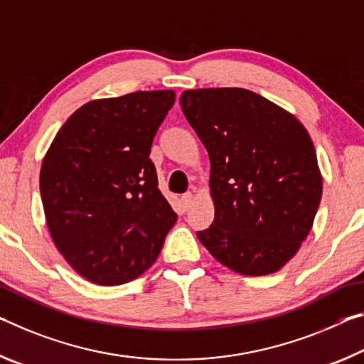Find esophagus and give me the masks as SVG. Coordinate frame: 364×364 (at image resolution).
I'll return each mask as SVG.
<instances>
[{
	"label": "esophagus",
	"mask_w": 364,
	"mask_h": 364,
	"mask_svg": "<svg viewBox=\"0 0 364 364\" xmlns=\"http://www.w3.org/2000/svg\"><path fill=\"white\" fill-rule=\"evenodd\" d=\"M182 206L183 208H186V210H187V208L190 206V205H192V201H193V195H192V192H187L186 195H182Z\"/></svg>",
	"instance_id": "1"
}]
</instances>
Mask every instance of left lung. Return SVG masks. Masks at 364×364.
Here are the masks:
<instances>
[{
  "label": "left lung",
  "mask_w": 364,
  "mask_h": 364,
  "mask_svg": "<svg viewBox=\"0 0 364 364\" xmlns=\"http://www.w3.org/2000/svg\"><path fill=\"white\" fill-rule=\"evenodd\" d=\"M181 106L210 154L214 221L196 232L219 263L266 276L294 258L313 228L323 177L306 129L245 88H200Z\"/></svg>",
  "instance_id": "obj_1"
}]
</instances>
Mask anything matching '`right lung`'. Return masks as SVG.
<instances>
[{
  "label": "right lung",
  "mask_w": 364,
  "mask_h": 364,
  "mask_svg": "<svg viewBox=\"0 0 364 364\" xmlns=\"http://www.w3.org/2000/svg\"><path fill=\"white\" fill-rule=\"evenodd\" d=\"M174 101V90L88 101L45 154L40 193L48 229L87 281L119 285L139 277L177 221L150 159Z\"/></svg>",
  "instance_id": "right-lung-1"
}]
</instances>
